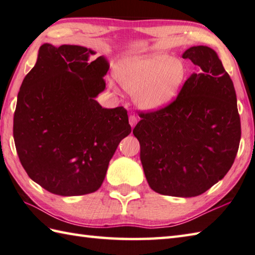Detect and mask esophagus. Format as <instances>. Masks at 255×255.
<instances>
[{
  "instance_id": "34e87169",
  "label": "esophagus",
  "mask_w": 255,
  "mask_h": 255,
  "mask_svg": "<svg viewBox=\"0 0 255 255\" xmlns=\"http://www.w3.org/2000/svg\"><path fill=\"white\" fill-rule=\"evenodd\" d=\"M128 122H129V126H131L132 128H134L135 126H136V123H137V117L134 116V114H132V116H129Z\"/></svg>"
}]
</instances>
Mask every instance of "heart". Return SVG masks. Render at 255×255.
Segmentation results:
<instances>
[{
    "instance_id": "b5f03b06",
    "label": "heart",
    "mask_w": 255,
    "mask_h": 255,
    "mask_svg": "<svg viewBox=\"0 0 255 255\" xmlns=\"http://www.w3.org/2000/svg\"><path fill=\"white\" fill-rule=\"evenodd\" d=\"M117 80L143 109L163 107L177 95L186 77V67L178 58L156 54L126 60L118 67Z\"/></svg>"
}]
</instances>
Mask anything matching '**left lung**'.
Listing matches in <instances>:
<instances>
[{"label":"left lung","instance_id":"obj_1","mask_svg":"<svg viewBox=\"0 0 255 255\" xmlns=\"http://www.w3.org/2000/svg\"><path fill=\"white\" fill-rule=\"evenodd\" d=\"M198 71L167 106L139 111L133 128L150 188L166 196L195 197L225 177L241 138L240 116L230 76L207 46L187 49Z\"/></svg>","mask_w":255,"mask_h":255}]
</instances>
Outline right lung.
I'll use <instances>...</instances> for the list:
<instances>
[{
    "instance_id": "right-lung-1",
    "label": "right lung",
    "mask_w": 255,
    "mask_h": 255,
    "mask_svg": "<svg viewBox=\"0 0 255 255\" xmlns=\"http://www.w3.org/2000/svg\"><path fill=\"white\" fill-rule=\"evenodd\" d=\"M82 46H40L19 88L13 135L19 162L51 194L80 196L100 188L121 139L131 133L123 107L102 108L109 65L88 61Z\"/></svg>"
}]
</instances>
